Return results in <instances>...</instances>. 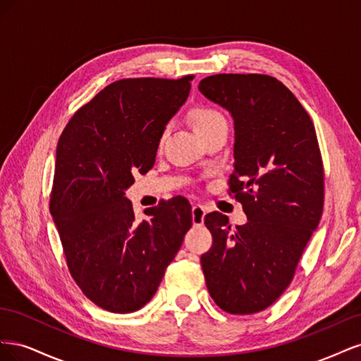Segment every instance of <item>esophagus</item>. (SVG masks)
I'll list each match as a JSON object with an SVG mask.
<instances>
[{"label":"esophagus","mask_w":361,"mask_h":361,"mask_svg":"<svg viewBox=\"0 0 361 361\" xmlns=\"http://www.w3.org/2000/svg\"><path fill=\"white\" fill-rule=\"evenodd\" d=\"M191 215H192V224L194 226H202L204 221V215H206V209L203 204H194L191 209Z\"/></svg>","instance_id":"obj_1"}]
</instances>
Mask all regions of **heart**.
<instances>
[{"label": "heart", "instance_id": "obj_1", "mask_svg": "<svg viewBox=\"0 0 361 361\" xmlns=\"http://www.w3.org/2000/svg\"><path fill=\"white\" fill-rule=\"evenodd\" d=\"M190 116H191L192 126L197 134L212 128L218 122H221V120H226L220 111L215 110V108H212V106H207V105L194 106ZM166 134H167V128H164V130L161 133V138H159L161 141L164 140V137H166Z\"/></svg>", "mask_w": 361, "mask_h": 361}]
</instances>
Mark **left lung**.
Masks as SVG:
<instances>
[{"mask_svg":"<svg viewBox=\"0 0 361 361\" xmlns=\"http://www.w3.org/2000/svg\"><path fill=\"white\" fill-rule=\"evenodd\" d=\"M199 90L232 113L235 169L228 195L248 221L204 216L212 247L200 264L221 310H265L286 290L324 209V164L313 122L288 87L262 73L206 76Z\"/></svg>","mask_w":361,"mask_h":361,"instance_id":"8db88e82","label":"left lung"}]
</instances>
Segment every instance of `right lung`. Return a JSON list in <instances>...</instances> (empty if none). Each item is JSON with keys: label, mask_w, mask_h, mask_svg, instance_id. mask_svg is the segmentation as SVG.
<instances>
[{"label": "right lung", "mask_w": 361, "mask_h": 361, "mask_svg": "<svg viewBox=\"0 0 361 361\" xmlns=\"http://www.w3.org/2000/svg\"><path fill=\"white\" fill-rule=\"evenodd\" d=\"M194 75L126 78L71 117L59 138L49 211L82 293L113 313L154 297L192 224L185 197L137 218L125 190L155 164L161 133L187 101Z\"/></svg>", "instance_id": "right-lung-1"}]
</instances>
